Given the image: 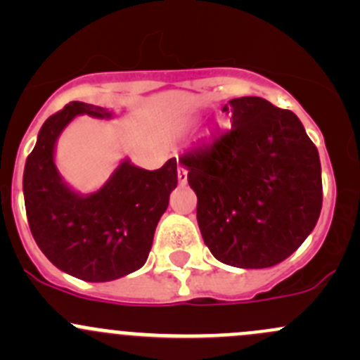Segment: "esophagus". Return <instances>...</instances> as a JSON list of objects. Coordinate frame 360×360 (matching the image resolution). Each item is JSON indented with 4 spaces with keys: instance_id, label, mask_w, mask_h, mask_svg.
I'll list each match as a JSON object with an SVG mask.
<instances>
[{
    "instance_id": "obj_1",
    "label": "esophagus",
    "mask_w": 360,
    "mask_h": 360,
    "mask_svg": "<svg viewBox=\"0 0 360 360\" xmlns=\"http://www.w3.org/2000/svg\"><path fill=\"white\" fill-rule=\"evenodd\" d=\"M177 179H179V184H186L188 183V170L184 169L183 165L177 167Z\"/></svg>"
}]
</instances>
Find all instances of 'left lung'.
<instances>
[{
	"mask_svg": "<svg viewBox=\"0 0 360 360\" xmlns=\"http://www.w3.org/2000/svg\"><path fill=\"white\" fill-rule=\"evenodd\" d=\"M231 130L179 157L217 261L268 268L300 248L322 209L321 160L303 123L261 97L231 99Z\"/></svg>",
	"mask_w": 360,
	"mask_h": 360,
	"instance_id": "obj_1",
	"label": "left lung"
}]
</instances>
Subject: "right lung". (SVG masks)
Returning <instances> with one entry per match:
<instances>
[{
  "instance_id": "obj_1",
  "label": "right lung",
  "mask_w": 360,
  "mask_h": 360,
  "mask_svg": "<svg viewBox=\"0 0 360 360\" xmlns=\"http://www.w3.org/2000/svg\"><path fill=\"white\" fill-rule=\"evenodd\" d=\"M78 115L110 120L115 112L72 101L43 123L24 167L25 212L36 244L59 270L86 282H110L146 263L177 186V162L146 170L125 158L97 191H75L57 170L56 144Z\"/></svg>"
}]
</instances>
